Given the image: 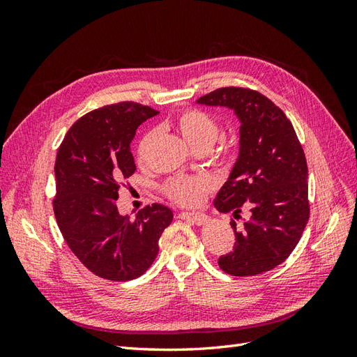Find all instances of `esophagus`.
I'll use <instances>...</instances> for the list:
<instances>
[{
	"mask_svg": "<svg viewBox=\"0 0 357 357\" xmlns=\"http://www.w3.org/2000/svg\"><path fill=\"white\" fill-rule=\"evenodd\" d=\"M179 218L184 219V221L192 222L195 225H202L208 221V216L204 213H185L184 211V213H179Z\"/></svg>",
	"mask_w": 357,
	"mask_h": 357,
	"instance_id": "esophagus-1",
	"label": "esophagus"
}]
</instances>
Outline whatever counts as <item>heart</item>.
<instances>
[{
  "label": "heart",
  "instance_id": "heart-1",
  "mask_svg": "<svg viewBox=\"0 0 357 357\" xmlns=\"http://www.w3.org/2000/svg\"><path fill=\"white\" fill-rule=\"evenodd\" d=\"M178 133L196 150H208L221 135V126L210 113L199 109H185L174 118ZM156 139L155 132H147L136 147V159L141 165L147 162L151 146ZM164 193L181 207H198L215 192L216 181L208 174L174 176L164 183Z\"/></svg>",
  "mask_w": 357,
  "mask_h": 357
}]
</instances>
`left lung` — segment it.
I'll return each mask as SVG.
<instances>
[{
  "label": "left lung",
  "mask_w": 357,
  "mask_h": 357,
  "mask_svg": "<svg viewBox=\"0 0 357 357\" xmlns=\"http://www.w3.org/2000/svg\"><path fill=\"white\" fill-rule=\"evenodd\" d=\"M199 104L225 105L241 121L239 158L219 190L215 207L231 213L236 242L219 256L231 276H256L291 255L310 218L308 167L291 121L267 96L248 87H221ZM250 210L241 229L234 218Z\"/></svg>",
  "instance_id": "8db88e82"
}]
</instances>
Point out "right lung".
<instances>
[{
  "instance_id": "obj_1",
  "label": "right lung",
  "mask_w": 357,
  "mask_h": 357,
  "mask_svg": "<svg viewBox=\"0 0 357 357\" xmlns=\"http://www.w3.org/2000/svg\"><path fill=\"white\" fill-rule=\"evenodd\" d=\"M156 113L133 101L104 105L81 116L58 149V227L81 264L102 279L124 282L144 275L173 219L161 204L144 207L135 219L116 207L121 185L136 170L130 151L136 128Z\"/></svg>"
}]
</instances>
